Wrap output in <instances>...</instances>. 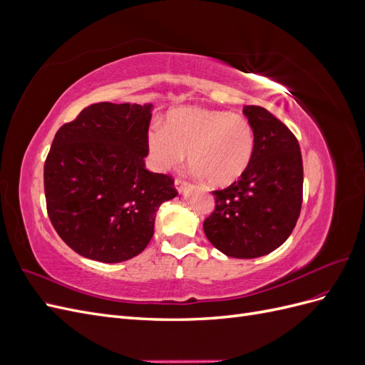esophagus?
Masks as SVG:
<instances>
[{
    "label": "esophagus",
    "mask_w": 365,
    "mask_h": 365,
    "mask_svg": "<svg viewBox=\"0 0 365 365\" xmlns=\"http://www.w3.org/2000/svg\"><path fill=\"white\" fill-rule=\"evenodd\" d=\"M175 187H176V190H178L180 193H184L185 187H187V182L182 178H176L175 180Z\"/></svg>",
    "instance_id": "esophagus-1"
}]
</instances>
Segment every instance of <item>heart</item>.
<instances>
[{
	"mask_svg": "<svg viewBox=\"0 0 365 365\" xmlns=\"http://www.w3.org/2000/svg\"><path fill=\"white\" fill-rule=\"evenodd\" d=\"M148 148L158 170H173L189 153L192 169L213 187L236 182L250 168L256 135L250 120L239 114L201 108H176L164 126L148 130Z\"/></svg>",
	"mask_w": 365,
	"mask_h": 365,
	"instance_id": "obj_1",
	"label": "heart"
}]
</instances>
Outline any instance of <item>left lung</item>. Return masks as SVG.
I'll return each mask as SVG.
<instances>
[{
  "mask_svg": "<svg viewBox=\"0 0 365 365\" xmlns=\"http://www.w3.org/2000/svg\"><path fill=\"white\" fill-rule=\"evenodd\" d=\"M256 135L250 168L215 190V212L204 220L207 239L228 257L254 259L288 239L303 202V160L295 135L262 106H244Z\"/></svg>",
  "mask_w": 365,
  "mask_h": 365,
  "instance_id": "obj_1",
  "label": "left lung"
}]
</instances>
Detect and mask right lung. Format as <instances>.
Masks as SVG:
<instances>
[{
  "instance_id": "add662e5",
  "label": "right lung",
  "mask_w": 365,
  "mask_h": 365,
  "mask_svg": "<svg viewBox=\"0 0 365 365\" xmlns=\"http://www.w3.org/2000/svg\"><path fill=\"white\" fill-rule=\"evenodd\" d=\"M152 105L94 103L54 135L43 165L47 213L77 254L103 263L138 256L172 176L145 168Z\"/></svg>"
}]
</instances>
